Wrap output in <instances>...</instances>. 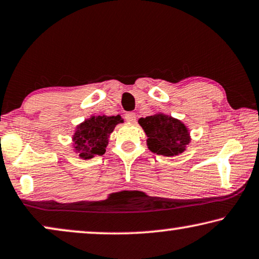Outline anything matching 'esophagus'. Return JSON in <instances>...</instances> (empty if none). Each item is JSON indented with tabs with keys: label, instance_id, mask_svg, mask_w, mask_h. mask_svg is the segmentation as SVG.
I'll use <instances>...</instances> for the list:
<instances>
[{
	"label": "esophagus",
	"instance_id": "obj_1",
	"mask_svg": "<svg viewBox=\"0 0 259 259\" xmlns=\"http://www.w3.org/2000/svg\"><path fill=\"white\" fill-rule=\"evenodd\" d=\"M124 118H125V121L134 123L135 121H136V114H135V112H126V114L124 115Z\"/></svg>",
	"mask_w": 259,
	"mask_h": 259
}]
</instances>
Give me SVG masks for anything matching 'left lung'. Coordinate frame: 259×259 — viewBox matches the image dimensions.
<instances>
[{"label":"left lung","mask_w":259,"mask_h":259,"mask_svg":"<svg viewBox=\"0 0 259 259\" xmlns=\"http://www.w3.org/2000/svg\"><path fill=\"white\" fill-rule=\"evenodd\" d=\"M138 123L148 136L149 150L157 155L169 157L182 154L190 142L187 126L171 116L156 114L140 118Z\"/></svg>","instance_id":"8db88e82"}]
</instances>
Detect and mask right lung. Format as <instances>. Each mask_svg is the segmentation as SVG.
I'll return each mask as SVG.
<instances>
[{"instance_id":"1","label":"right lung","mask_w":259,"mask_h":259,"mask_svg":"<svg viewBox=\"0 0 259 259\" xmlns=\"http://www.w3.org/2000/svg\"><path fill=\"white\" fill-rule=\"evenodd\" d=\"M123 119L117 116H93L85 119L76 129L74 135L75 150L83 159L93 158L95 156H102L105 152L108 138L115 129L116 124L122 123Z\"/></svg>"}]
</instances>
